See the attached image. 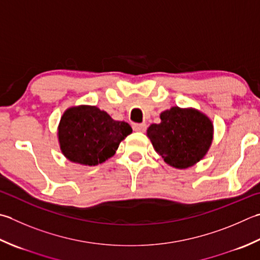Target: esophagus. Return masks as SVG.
Segmentation results:
<instances>
[{
	"label": "esophagus",
	"mask_w": 260,
	"mask_h": 260,
	"mask_svg": "<svg viewBox=\"0 0 260 260\" xmlns=\"http://www.w3.org/2000/svg\"><path fill=\"white\" fill-rule=\"evenodd\" d=\"M133 129L135 132H139V133H144L146 131V125L145 124H134Z\"/></svg>",
	"instance_id": "obj_1"
}]
</instances>
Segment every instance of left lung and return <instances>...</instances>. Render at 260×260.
Wrapping results in <instances>:
<instances>
[{
  "mask_svg": "<svg viewBox=\"0 0 260 260\" xmlns=\"http://www.w3.org/2000/svg\"><path fill=\"white\" fill-rule=\"evenodd\" d=\"M160 119V124L150 125L146 136L167 165L187 169L207 154L214 126L206 114L191 107L175 106L162 111Z\"/></svg>",
  "mask_w": 260,
  "mask_h": 260,
  "instance_id": "left-lung-1",
  "label": "left lung"
}]
</instances>
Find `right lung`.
Returning a JSON list of instances; mask_svg holds the SVG:
<instances>
[{"label": "right lung", "instance_id": "obj_1", "mask_svg": "<svg viewBox=\"0 0 260 260\" xmlns=\"http://www.w3.org/2000/svg\"><path fill=\"white\" fill-rule=\"evenodd\" d=\"M132 132L129 124L113 119L96 106L80 105L64 111L57 139L60 152L69 161L92 167L110 159Z\"/></svg>", "mask_w": 260, "mask_h": 260}]
</instances>
